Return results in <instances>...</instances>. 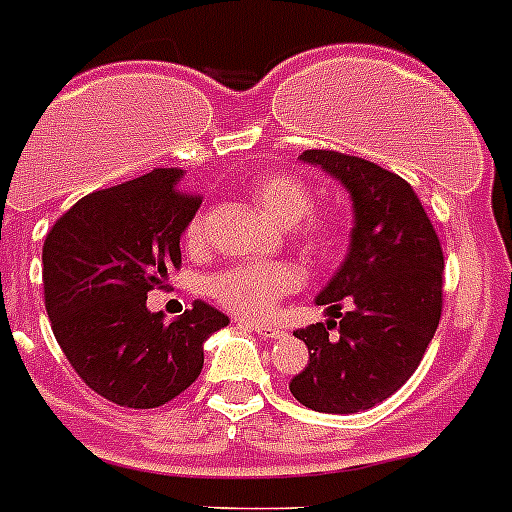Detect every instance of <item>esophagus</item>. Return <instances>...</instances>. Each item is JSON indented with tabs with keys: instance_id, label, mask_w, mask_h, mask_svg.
Instances as JSON below:
<instances>
[{
	"instance_id": "esophagus-1",
	"label": "esophagus",
	"mask_w": 512,
	"mask_h": 512,
	"mask_svg": "<svg viewBox=\"0 0 512 512\" xmlns=\"http://www.w3.org/2000/svg\"><path fill=\"white\" fill-rule=\"evenodd\" d=\"M240 326H248V329L259 331L264 339H279V336L285 334V329L282 326H277V323H261V321H240Z\"/></svg>"
}]
</instances>
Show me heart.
<instances>
[{"mask_svg": "<svg viewBox=\"0 0 512 512\" xmlns=\"http://www.w3.org/2000/svg\"><path fill=\"white\" fill-rule=\"evenodd\" d=\"M253 202L279 225H292V235L310 253H326L339 238L336 222L331 217L308 214L310 191L303 181L287 173H269L259 178L251 189ZM202 214H196L186 227V240L191 246L204 238ZM303 285V272L287 261H256V264H235L209 279V292L217 303L233 310L235 316L264 318L272 313L274 303L282 295H290Z\"/></svg>", "mask_w": 512, "mask_h": 512, "instance_id": "b5f03b06", "label": "heart"}]
</instances>
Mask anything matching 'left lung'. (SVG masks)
Instances as JSON below:
<instances>
[{
	"mask_svg": "<svg viewBox=\"0 0 512 512\" xmlns=\"http://www.w3.org/2000/svg\"><path fill=\"white\" fill-rule=\"evenodd\" d=\"M300 160L347 189L355 227L342 266L316 298L329 321L295 331L310 360L290 391L313 412H365L412 378L435 336L443 310V248L401 176L334 150H305Z\"/></svg>",
	"mask_w": 512,
	"mask_h": 512,
	"instance_id": "obj_1",
	"label": "left lung"
}]
</instances>
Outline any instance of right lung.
Listing matches in <instances>:
<instances>
[{"label": "right lung", "instance_id": "add662e5", "mask_svg": "<svg viewBox=\"0 0 512 512\" xmlns=\"http://www.w3.org/2000/svg\"><path fill=\"white\" fill-rule=\"evenodd\" d=\"M183 170L82 196L43 243V292L56 342L103 399L155 409L199 378L204 342L230 318L204 300L165 323L147 292L181 266V235L202 204L181 191Z\"/></svg>", "mask_w": 512, "mask_h": 512}]
</instances>
